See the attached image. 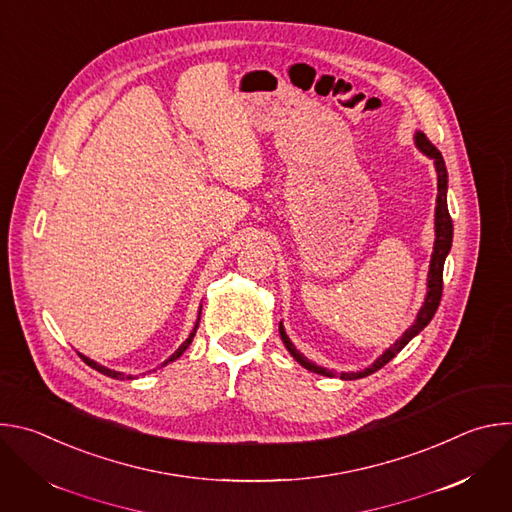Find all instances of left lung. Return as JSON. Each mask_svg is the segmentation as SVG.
<instances>
[{
  "instance_id": "obj_1",
  "label": "left lung",
  "mask_w": 512,
  "mask_h": 512,
  "mask_svg": "<svg viewBox=\"0 0 512 512\" xmlns=\"http://www.w3.org/2000/svg\"><path fill=\"white\" fill-rule=\"evenodd\" d=\"M415 143L417 148L429 156L435 164V170H437V206H435V245H433V255H431V263H429V275H427V296H425V302H423V308L419 310L417 314V320L413 322L411 328L405 330V334L389 348L385 350L369 369H364L360 373H340V379L344 381H354V379H362V377H369L373 375L375 371L383 369L385 364L395 358L405 346L407 342L417 336L433 318V314L437 312V306H440L442 302V289H444V261L450 253V247H452V237H454V225H452V216H450V210H448V170H446V164H444V158L440 154V150L435 148V145L423 135V133H417L415 135ZM279 334H281V340L285 344V348L291 352V356H294L302 367H306L308 371L312 373H318V375H324V377H332V371H326L322 367H316L314 362H310L308 358H304L296 346L291 344V340L287 338L285 330H283V324H279Z\"/></svg>"
}]
</instances>
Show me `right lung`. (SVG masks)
Wrapping results in <instances>:
<instances>
[{
  "instance_id": "1",
  "label": "right lung",
  "mask_w": 512,
  "mask_h": 512,
  "mask_svg": "<svg viewBox=\"0 0 512 512\" xmlns=\"http://www.w3.org/2000/svg\"><path fill=\"white\" fill-rule=\"evenodd\" d=\"M198 322H200V316H198V320H196V326H194V330L190 332V336H188V338H186V340L180 344V348H178V350H176V352H174V354H172V356H170V358H168L164 364H168V362L176 360L178 356H182V352H184V350L190 346V342H192V338H194V334H196V330H198ZM79 356H81V358H83V360L89 364L91 369H95V371H99V373H103V375H107V377H111V379H133L131 375H127V377H125L123 373L111 371V369H107V367H101V364H97L95 360H91V358H87V356H83V354H79Z\"/></svg>"
}]
</instances>
